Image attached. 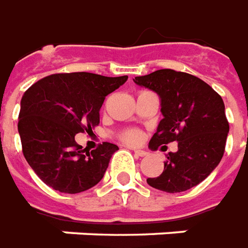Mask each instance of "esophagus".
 <instances>
[{
    "instance_id": "34e87169",
    "label": "esophagus",
    "mask_w": 248,
    "mask_h": 248,
    "mask_svg": "<svg viewBox=\"0 0 248 248\" xmlns=\"http://www.w3.org/2000/svg\"><path fill=\"white\" fill-rule=\"evenodd\" d=\"M133 152H135V155L139 156V157L147 156V152H145V151H143V149H133Z\"/></svg>"
}]
</instances>
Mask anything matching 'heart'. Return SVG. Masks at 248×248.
<instances>
[{
	"instance_id": "heart-1",
	"label": "heart",
	"mask_w": 248,
	"mask_h": 248,
	"mask_svg": "<svg viewBox=\"0 0 248 248\" xmlns=\"http://www.w3.org/2000/svg\"><path fill=\"white\" fill-rule=\"evenodd\" d=\"M119 139H120L123 143L133 145V144H139L141 141L143 135H141V132L139 129H133L132 128V129H125V131L120 132Z\"/></svg>"
}]
</instances>
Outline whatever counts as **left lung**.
Instances as JSON below:
<instances>
[{
  "label": "left lung",
  "instance_id": "1",
  "mask_svg": "<svg viewBox=\"0 0 248 248\" xmlns=\"http://www.w3.org/2000/svg\"><path fill=\"white\" fill-rule=\"evenodd\" d=\"M138 85L155 91L161 99L163 120L149 141H177L176 152L166 156L164 171L147 183L166 192H183L202 183L220 163L230 129L224 103L207 82L189 73L160 69L135 77Z\"/></svg>",
  "mask_w": 248,
  "mask_h": 248
}]
</instances>
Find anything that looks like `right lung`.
<instances>
[{"label":"right lung","instance_id":"right-lung-1","mask_svg":"<svg viewBox=\"0 0 248 248\" xmlns=\"http://www.w3.org/2000/svg\"><path fill=\"white\" fill-rule=\"evenodd\" d=\"M127 78L88 72L57 73L38 80L24 93L18 115L22 154L46 186L78 194L103 179L119 147L104 141L85 152L75 136L99 125L105 96Z\"/></svg>","mask_w":248,"mask_h":248}]
</instances>
